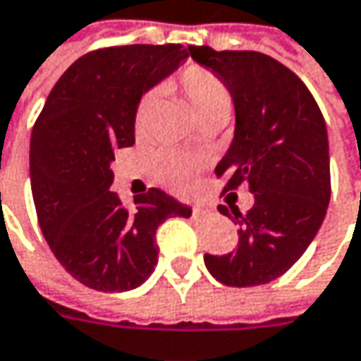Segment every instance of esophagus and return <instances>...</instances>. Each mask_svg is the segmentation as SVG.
Returning a JSON list of instances; mask_svg holds the SVG:
<instances>
[{
  "label": "esophagus",
  "mask_w": 361,
  "mask_h": 361,
  "mask_svg": "<svg viewBox=\"0 0 361 361\" xmlns=\"http://www.w3.org/2000/svg\"><path fill=\"white\" fill-rule=\"evenodd\" d=\"M207 213H211V209L201 207V205L192 207V215H195V217H201V215H207Z\"/></svg>",
  "instance_id": "obj_1"
}]
</instances>
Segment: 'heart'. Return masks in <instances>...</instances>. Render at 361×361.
Segmentation results:
<instances>
[{
	"label": "heart",
	"instance_id": "heart-1",
	"mask_svg": "<svg viewBox=\"0 0 361 361\" xmlns=\"http://www.w3.org/2000/svg\"><path fill=\"white\" fill-rule=\"evenodd\" d=\"M171 89L180 93L190 109L197 114V118L203 119L209 116H227L231 95L227 91L226 82L221 81L213 71L199 64L185 66L178 77L171 82ZM150 111V99L140 101L134 116L135 130H142ZM201 169V160L189 156V154L176 152V150H164L154 160V172L156 178L174 192H187L192 189L197 174Z\"/></svg>",
	"mask_w": 361,
	"mask_h": 361
}]
</instances>
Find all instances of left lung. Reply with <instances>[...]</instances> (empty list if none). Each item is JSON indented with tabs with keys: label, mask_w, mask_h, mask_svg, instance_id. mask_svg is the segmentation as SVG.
<instances>
[{
	"label": "left lung",
	"mask_w": 361,
	"mask_h": 361,
	"mask_svg": "<svg viewBox=\"0 0 361 361\" xmlns=\"http://www.w3.org/2000/svg\"><path fill=\"white\" fill-rule=\"evenodd\" d=\"M192 61L226 82L235 107V132L215 174L226 178L219 213L238 224V247L205 254L213 279L258 286L282 276L305 254L325 219L331 176L323 114L307 85L284 64L254 50L190 46ZM247 186L252 209L242 216L235 193Z\"/></svg>",
	"instance_id": "left-lung-1"
}]
</instances>
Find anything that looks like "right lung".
Segmentation results:
<instances>
[{
	"mask_svg": "<svg viewBox=\"0 0 361 361\" xmlns=\"http://www.w3.org/2000/svg\"><path fill=\"white\" fill-rule=\"evenodd\" d=\"M189 59L180 44L93 50L52 87L30 140V180L38 224L56 260L81 284L123 293L158 264L156 229L190 207L150 189L123 205L114 183L116 150L135 142L140 99Z\"/></svg>",
	"mask_w": 361,
	"mask_h": 361,
	"instance_id": "right-lung-1",
	"label": "right lung"
}]
</instances>
